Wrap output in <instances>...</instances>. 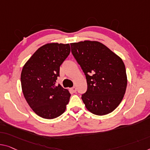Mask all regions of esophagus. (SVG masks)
Here are the masks:
<instances>
[{
	"mask_svg": "<svg viewBox=\"0 0 150 150\" xmlns=\"http://www.w3.org/2000/svg\"><path fill=\"white\" fill-rule=\"evenodd\" d=\"M71 91H72V92L75 93V92H76V91H77V88H76L75 87H73V88H71Z\"/></svg>",
	"mask_w": 150,
	"mask_h": 150,
	"instance_id": "obj_1",
	"label": "esophagus"
}]
</instances>
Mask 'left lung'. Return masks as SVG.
<instances>
[{
    "label": "left lung",
    "instance_id": "obj_1",
    "mask_svg": "<svg viewBox=\"0 0 150 150\" xmlns=\"http://www.w3.org/2000/svg\"><path fill=\"white\" fill-rule=\"evenodd\" d=\"M71 52L86 75L88 89L81 95L86 108L96 115L110 113L127 88L126 69L119 57L96 41L71 44Z\"/></svg>",
    "mask_w": 150,
    "mask_h": 150
}]
</instances>
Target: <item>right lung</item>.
Returning <instances> with one entry per match:
<instances>
[{"mask_svg":"<svg viewBox=\"0 0 150 150\" xmlns=\"http://www.w3.org/2000/svg\"><path fill=\"white\" fill-rule=\"evenodd\" d=\"M70 52L69 44H47L38 49L23 66L22 91L31 108L40 117L52 119L66 110L71 94L57 85V79L60 67Z\"/></svg>","mask_w":150,"mask_h":150,"instance_id":"1","label":"right lung"}]
</instances>
